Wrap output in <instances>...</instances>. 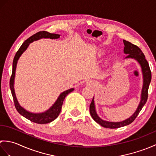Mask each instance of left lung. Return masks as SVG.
<instances>
[{
    "instance_id": "obj_1",
    "label": "left lung",
    "mask_w": 156,
    "mask_h": 156,
    "mask_svg": "<svg viewBox=\"0 0 156 156\" xmlns=\"http://www.w3.org/2000/svg\"><path fill=\"white\" fill-rule=\"evenodd\" d=\"M123 43L125 45L124 47V53L125 54H127L125 58H132L135 59L137 60L139 64H140L141 67V71L142 74H143V78H144V83H143V87H142L141 90V101L140 104H139L137 110L135 111L134 114L131 116L130 117L127 119L121 121V122H109L107 121H104L98 117L97 112H96L95 109V105H94V97L92 98V101L90 105V113L92 118L94 120L101 125L102 127H106V128H110V129H116L121 127H124V126L128 125L131 124L133 122L135 118L137 117V115L140 113V112L143 108L144 105L146 103L147 97H148V88L149 86H150L151 79V72L150 70V66L146 59L145 58V55L144 53L140 49V48L137 47V45L134 44H132L131 43L127 41L123 40Z\"/></svg>"
}]
</instances>
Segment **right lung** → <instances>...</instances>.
Returning <instances> with one entry per match:
<instances>
[{
    "instance_id": "right-lung-1",
    "label": "right lung",
    "mask_w": 156,
    "mask_h": 156,
    "mask_svg": "<svg viewBox=\"0 0 156 156\" xmlns=\"http://www.w3.org/2000/svg\"><path fill=\"white\" fill-rule=\"evenodd\" d=\"M59 36H60V35L50 34V33L45 31L37 32V34L31 36V37L28 38L27 40L23 42V44L21 45V47H20L19 50L16 51L14 57V59H13L12 75L11 76V79H10V88H11V91L13 98V101H14L15 108L16 109V111L19 112V114H21L26 119H29V121L35 122V123L46 124L55 120V119L58 117L59 113H60L62 110V106L63 105V102L64 101V98L69 92H72L74 89L70 88L69 89V90L63 92L62 93H61L60 95L59 96V97L58 98L57 101L55 102V103L48 110L44 112H41V113H33V112L26 111L24 108H23L19 104L17 99L16 98V95L14 90V80L17 61L19 60L20 56H21L23 54V53L27 49L28 46L29 45V44H31L33 41H37L38 39H40L42 38L58 39L59 37Z\"/></svg>"
}]
</instances>
